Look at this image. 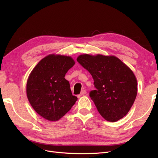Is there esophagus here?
Here are the masks:
<instances>
[{
  "instance_id": "obj_1",
  "label": "esophagus",
  "mask_w": 158,
  "mask_h": 158,
  "mask_svg": "<svg viewBox=\"0 0 158 158\" xmlns=\"http://www.w3.org/2000/svg\"><path fill=\"white\" fill-rule=\"evenodd\" d=\"M85 94H86V91H85V90H82V92H81V93L80 94V95H78V98H80L81 96H82V95H85Z\"/></svg>"
}]
</instances>
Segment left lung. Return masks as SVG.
Segmentation results:
<instances>
[{"label": "left lung", "mask_w": 158, "mask_h": 158, "mask_svg": "<svg viewBox=\"0 0 158 158\" xmlns=\"http://www.w3.org/2000/svg\"><path fill=\"white\" fill-rule=\"evenodd\" d=\"M77 61L92 76L96 89L89 92L99 114L116 122L130 111L137 95V80L132 70L113 55H80Z\"/></svg>", "instance_id": "obj_1"}]
</instances>
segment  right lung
I'll use <instances>...</instances> for the list:
<instances>
[{
  "label": "right lung",
  "mask_w": 158,
  "mask_h": 158,
  "mask_svg": "<svg viewBox=\"0 0 158 158\" xmlns=\"http://www.w3.org/2000/svg\"><path fill=\"white\" fill-rule=\"evenodd\" d=\"M74 64L70 56L51 54L42 59L30 74L26 84L28 101L46 120H59L77 101L64 78Z\"/></svg>",
  "instance_id": "right-lung-1"
}]
</instances>
